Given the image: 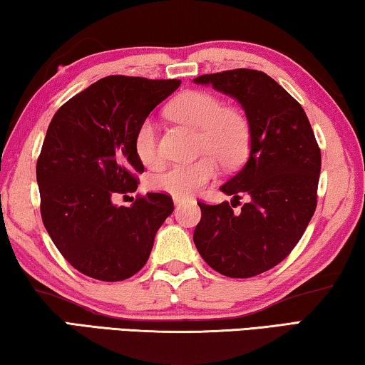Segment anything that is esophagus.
<instances>
[{
	"instance_id": "obj_1",
	"label": "esophagus",
	"mask_w": 365,
	"mask_h": 365,
	"mask_svg": "<svg viewBox=\"0 0 365 365\" xmlns=\"http://www.w3.org/2000/svg\"><path fill=\"white\" fill-rule=\"evenodd\" d=\"M173 200H175V205L176 207H181L184 204H194V199H187V197H173Z\"/></svg>"
}]
</instances>
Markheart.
I'll list each match as a JSON object with an SVG mask.
<instances>
[{"mask_svg":"<svg viewBox=\"0 0 365 365\" xmlns=\"http://www.w3.org/2000/svg\"><path fill=\"white\" fill-rule=\"evenodd\" d=\"M168 115L178 123L197 129V148L205 153L194 161L175 163L152 178V186L161 192L189 197L207 186L217 176L218 163L223 168H237L247 160L252 142V128L246 113L223 103L218 95L189 91L171 101ZM134 152L145 166L161 161L158 130L152 119H143L134 134Z\"/></svg>","mask_w":365,"mask_h":365,"instance_id":"obj_1","label":"heart"}]
</instances>
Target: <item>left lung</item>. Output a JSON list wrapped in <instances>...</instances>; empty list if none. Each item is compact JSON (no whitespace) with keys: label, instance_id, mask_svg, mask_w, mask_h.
Here are the masks:
<instances>
[{"label":"left lung","instance_id":"8db88e82","mask_svg":"<svg viewBox=\"0 0 365 365\" xmlns=\"http://www.w3.org/2000/svg\"><path fill=\"white\" fill-rule=\"evenodd\" d=\"M197 83L236 98L252 128L244 168L223 184L235 199L197 202L202 217L194 242L208 265L230 278H250L277 267L291 254L317 207L322 155L302 106L255 69L204 74ZM241 195L250 202L232 210Z\"/></svg>","mask_w":365,"mask_h":365}]
</instances>
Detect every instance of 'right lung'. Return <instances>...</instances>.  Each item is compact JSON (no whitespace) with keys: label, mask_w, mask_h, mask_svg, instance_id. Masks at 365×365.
Returning a JSON list of instances; mask_svg holds the SVG:
<instances>
[{"label":"right lung","mask_w":365,"mask_h":365,"mask_svg":"<svg viewBox=\"0 0 365 365\" xmlns=\"http://www.w3.org/2000/svg\"><path fill=\"white\" fill-rule=\"evenodd\" d=\"M181 81L108 76L66 101L48 126L37 160L40 213L59 252L100 282H123L147 264L153 239L173 213L168 194L137 195L142 161L134 134Z\"/></svg>","instance_id":"right-lung-1"}]
</instances>
